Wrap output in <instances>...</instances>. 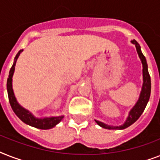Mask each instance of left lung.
I'll return each mask as SVG.
<instances>
[{
  "label": "left lung",
  "instance_id": "8db88e82",
  "mask_svg": "<svg viewBox=\"0 0 160 160\" xmlns=\"http://www.w3.org/2000/svg\"><path fill=\"white\" fill-rule=\"evenodd\" d=\"M132 44H134L136 48L137 53L139 55V57L141 60L142 65H143V85H142V89L139 94V100H137V102L135 103V105L134 107L130 109V111L129 112V115L127 117L126 120L124 121V123L121 125L119 126H114V125H109L106 124L103 122H100L99 120L95 119V122L99 124L100 127L105 128L107 129H124L127 127L130 126L131 124H133L134 122L136 121L137 119H139L142 113L144 112L145 107H146L147 104L149 102V97H150V92H151V80H150V76H149V70H148V65H147L146 59L144 57V55H143L141 51V48L139 43L137 42L135 40H133L131 41Z\"/></svg>",
  "mask_w": 160,
  "mask_h": 160
}]
</instances>
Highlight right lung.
Returning a JSON list of instances; mask_svg holds the SVG:
<instances>
[{
	"instance_id": "right-lung-1",
	"label": "right lung",
	"mask_w": 160,
	"mask_h": 160,
	"mask_svg": "<svg viewBox=\"0 0 160 160\" xmlns=\"http://www.w3.org/2000/svg\"><path fill=\"white\" fill-rule=\"evenodd\" d=\"M23 51V50H21L18 53L16 54V57L14 59L13 65L11 66L10 72H9V76L7 79V84H6V88H7V94H8L9 101L11 108L15 112V114L17 115L19 119L21 121H23L25 124L31 125L32 127L37 128L41 129H50L55 127L56 124L60 123L62 119L64 118V115H60V116H51V117H44V118H37L31 112H30L28 109H25L24 107L21 106L16 100L15 94H14L13 88H12V77H13L14 71H15V66H16V60L18 59L19 55Z\"/></svg>"
}]
</instances>
